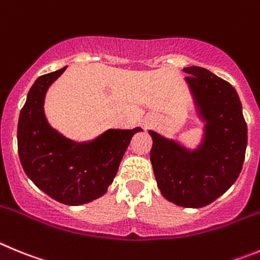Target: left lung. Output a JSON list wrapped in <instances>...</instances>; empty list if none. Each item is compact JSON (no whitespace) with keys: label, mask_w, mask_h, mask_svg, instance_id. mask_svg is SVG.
<instances>
[{"label":"left lung","mask_w":260,"mask_h":260,"mask_svg":"<svg viewBox=\"0 0 260 260\" xmlns=\"http://www.w3.org/2000/svg\"><path fill=\"white\" fill-rule=\"evenodd\" d=\"M186 76L206 137L196 151L150 131V160L160 193L182 207H203L225 193L237 180L247 145V125L237 92L228 81L203 67H186Z\"/></svg>","instance_id":"left-lung-1"}]
</instances>
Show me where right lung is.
Instances as JSON below:
<instances>
[{"label":"right lung","mask_w":260,"mask_h":260,"mask_svg":"<svg viewBox=\"0 0 260 260\" xmlns=\"http://www.w3.org/2000/svg\"><path fill=\"white\" fill-rule=\"evenodd\" d=\"M64 70L40 76L28 92L18 121V154L37 188L58 202L78 206L106 193L133 135L141 128L109 129L88 144L59 135L46 121L44 98Z\"/></svg>","instance_id":"right-lung-1"}]
</instances>
